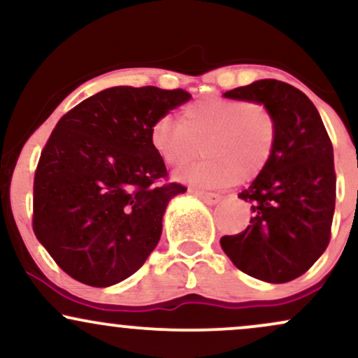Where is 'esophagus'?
I'll list each match as a JSON object with an SVG mask.
<instances>
[{
  "instance_id": "34e87169",
  "label": "esophagus",
  "mask_w": 358,
  "mask_h": 358,
  "mask_svg": "<svg viewBox=\"0 0 358 358\" xmlns=\"http://www.w3.org/2000/svg\"><path fill=\"white\" fill-rule=\"evenodd\" d=\"M195 195H199L200 199H202L203 202L208 203V205H215V203L220 202V195H219V193L203 192V190H195Z\"/></svg>"
}]
</instances>
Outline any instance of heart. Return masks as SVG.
Wrapping results in <instances>:
<instances>
[{
    "instance_id": "obj_1",
    "label": "heart",
    "mask_w": 358,
    "mask_h": 358,
    "mask_svg": "<svg viewBox=\"0 0 358 358\" xmlns=\"http://www.w3.org/2000/svg\"><path fill=\"white\" fill-rule=\"evenodd\" d=\"M151 146L168 166L207 158L176 170L180 182L195 187H227L249 182L269 165L278 143V121L264 102L207 97L190 102L180 122L162 117L151 127Z\"/></svg>"
}]
</instances>
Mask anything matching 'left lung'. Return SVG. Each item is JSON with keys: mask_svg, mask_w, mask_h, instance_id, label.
<instances>
[{"mask_svg": "<svg viewBox=\"0 0 358 358\" xmlns=\"http://www.w3.org/2000/svg\"><path fill=\"white\" fill-rule=\"evenodd\" d=\"M229 99L264 102L278 121V143L266 170L239 193L252 203L245 231L220 245L237 269L266 282L305 274L330 242L336 175L334 146L315 104L301 90L262 79L229 90Z\"/></svg>", "mask_w": 358, "mask_h": 358, "instance_id": "1", "label": "left lung"}]
</instances>
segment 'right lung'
<instances>
[{
    "label": "right lung",
    "instance_id": "obj_1",
    "mask_svg": "<svg viewBox=\"0 0 358 358\" xmlns=\"http://www.w3.org/2000/svg\"><path fill=\"white\" fill-rule=\"evenodd\" d=\"M190 97L183 89L119 85L57 122L35 171L34 232L69 276L113 286L153 252L168 202L187 188L166 182L151 127Z\"/></svg>",
    "mask_w": 358,
    "mask_h": 358
}]
</instances>
